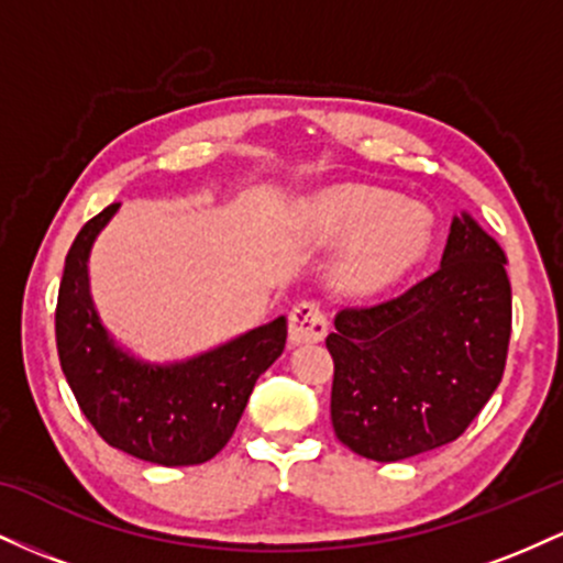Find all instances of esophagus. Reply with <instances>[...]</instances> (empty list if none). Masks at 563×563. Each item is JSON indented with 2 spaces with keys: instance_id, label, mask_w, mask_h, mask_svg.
Wrapping results in <instances>:
<instances>
[{
  "instance_id": "esophagus-1",
  "label": "esophagus",
  "mask_w": 563,
  "mask_h": 563,
  "mask_svg": "<svg viewBox=\"0 0 563 563\" xmlns=\"http://www.w3.org/2000/svg\"><path fill=\"white\" fill-rule=\"evenodd\" d=\"M288 333L294 344H318L328 333V314L320 301H299L288 314Z\"/></svg>"
}]
</instances>
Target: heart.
<instances>
[{
	"label": "heart",
	"mask_w": 563,
	"mask_h": 563,
	"mask_svg": "<svg viewBox=\"0 0 563 563\" xmlns=\"http://www.w3.org/2000/svg\"><path fill=\"white\" fill-rule=\"evenodd\" d=\"M307 224L320 243L354 241L335 269V280L349 294H371L421 260L434 219L429 209L399 200L391 190L341 185L314 200Z\"/></svg>",
	"instance_id": "b5f03b06"
}]
</instances>
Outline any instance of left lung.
Listing matches in <instances>:
<instances>
[{
  "label": "left lung",
  "mask_w": 563,
  "mask_h": 563,
  "mask_svg": "<svg viewBox=\"0 0 563 563\" xmlns=\"http://www.w3.org/2000/svg\"><path fill=\"white\" fill-rule=\"evenodd\" d=\"M508 341L506 254L468 214L455 217L437 273L335 314L325 339L335 437L378 463L455 442L500 384Z\"/></svg>",
  "instance_id": "1"
}]
</instances>
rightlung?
Segmentation results:
<instances>
[{"label":"right lung","instance_id":"1","mask_svg":"<svg viewBox=\"0 0 563 563\" xmlns=\"http://www.w3.org/2000/svg\"><path fill=\"white\" fill-rule=\"evenodd\" d=\"M111 203L79 230L66 256L55 339L70 391L87 421L115 450L158 466L211 461L241 421L256 378L286 349L288 322L269 325L177 365H147L108 339L89 296L87 260Z\"/></svg>","mask_w":563,"mask_h":563}]
</instances>
